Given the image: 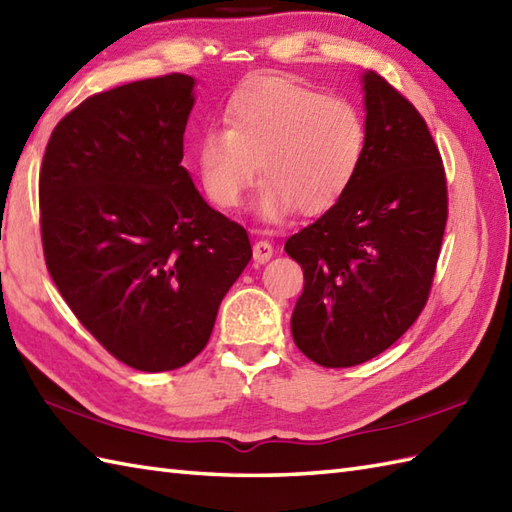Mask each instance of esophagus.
I'll list each match as a JSON object with an SVG mask.
<instances>
[{"label": "esophagus", "instance_id": "obj_1", "mask_svg": "<svg viewBox=\"0 0 512 512\" xmlns=\"http://www.w3.org/2000/svg\"><path fill=\"white\" fill-rule=\"evenodd\" d=\"M275 248L270 242H266V239H259V242L253 244V259L257 264H266L270 257H273Z\"/></svg>", "mask_w": 512, "mask_h": 512}]
</instances>
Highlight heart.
Segmentation results:
<instances>
[{
  "instance_id": "heart-1",
  "label": "heart",
  "mask_w": 512,
  "mask_h": 512,
  "mask_svg": "<svg viewBox=\"0 0 512 512\" xmlns=\"http://www.w3.org/2000/svg\"><path fill=\"white\" fill-rule=\"evenodd\" d=\"M224 125L206 127L195 149L200 184L217 209L242 204L264 178L257 213L281 222L292 211L319 215L352 187L367 149L361 110L297 81L266 76L244 85L224 110Z\"/></svg>"
}]
</instances>
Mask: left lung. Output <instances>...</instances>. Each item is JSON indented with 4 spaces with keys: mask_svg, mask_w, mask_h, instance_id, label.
<instances>
[{
    "mask_svg": "<svg viewBox=\"0 0 512 512\" xmlns=\"http://www.w3.org/2000/svg\"><path fill=\"white\" fill-rule=\"evenodd\" d=\"M361 83L367 149L358 176L284 246L303 268L292 339L323 367L365 363L411 328L447 226V178L424 118L376 72Z\"/></svg>",
    "mask_w": 512,
    "mask_h": 512,
    "instance_id": "obj_1",
    "label": "left lung"
}]
</instances>
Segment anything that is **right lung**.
I'll list each match as a JSON object with an SVG mask.
<instances>
[{"mask_svg": "<svg viewBox=\"0 0 512 512\" xmlns=\"http://www.w3.org/2000/svg\"><path fill=\"white\" fill-rule=\"evenodd\" d=\"M195 79L94 94L61 118L39 173L41 242L61 297L140 372L187 365L253 257L244 226L204 202L180 162Z\"/></svg>", "mask_w": 512, "mask_h": 512, "instance_id": "right-lung-1", "label": "right lung"}]
</instances>
